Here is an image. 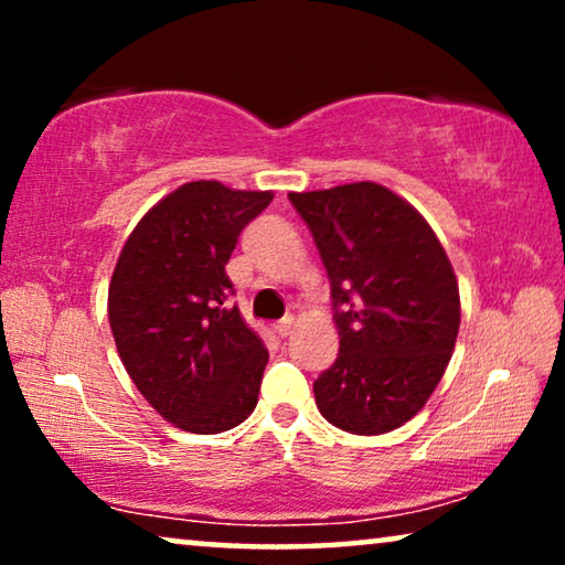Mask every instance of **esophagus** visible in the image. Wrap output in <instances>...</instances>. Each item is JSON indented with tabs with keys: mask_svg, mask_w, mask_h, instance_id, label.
<instances>
[{
	"mask_svg": "<svg viewBox=\"0 0 565 565\" xmlns=\"http://www.w3.org/2000/svg\"><path fill=\"white\" fill-rule=\"evenodd\" d=\"M292 329H296V319H292V316H285L282 321L275 323L277 337H282V339H288L292 334Z\"/></svg>",
	"mask_w": 565,
	"mask_h": 565,
	"instance_id": "obj_1",
	"label": "esophagus"
}]
</instances>
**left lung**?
Masks as SVG:
<instances>
[{"label": "left lung", "instance_id": "obj_1", "mask_svg": "<svg viewBox=\"0 0 565 565\" xmlns=\"http://www.w3.org/2000/svg\"><path fill=\"white\" fill-rule=\"evenodd\" d=\"M327 267L339 331L313 383L323 419L385 435L422 412L452 358L458 277L424 215L375 182L290 192Z\"/></svg>", "mask_w": 565, "mask_h": 565}]
</instances>
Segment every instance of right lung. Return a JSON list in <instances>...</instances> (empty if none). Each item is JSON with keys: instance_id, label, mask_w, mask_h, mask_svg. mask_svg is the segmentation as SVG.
<instances>
[{"instance_id": "obj_1", "label": "right lung", "mask_w": 565, "mask_h": 565, "mask_svg": "<svg viewBox=\"0 0 565 565\" xmlns=\"http://www.w3.org/2000/svg\"><path fill=\"white\" fill-rule=\"evenodd\" d=\"M269 190L188 182L130 231L107 290L115 347L141 396L195 435H218L254 412L269 352L226 298L231 252Z\"/></svg>"}]
</instances>
